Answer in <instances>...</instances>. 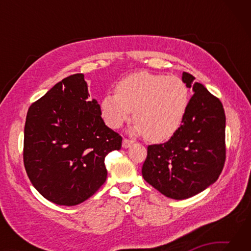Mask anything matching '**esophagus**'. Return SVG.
<instances>
[{
    "mask_svg": "<svg viewBox=\"0 0 251 251\" xmlns=\"http://www.w3.org/2000/svg\"><path fill=\"white\" fill-rule=\"evenodd\" d=\"M133 145V141H129V139H123V148H129Z\"/></svg>",
    "mask_w": 251,
    "mask_h": 251,
    "instance_id": "obj_1",
    "label": "esophagus"
}]
</instances>
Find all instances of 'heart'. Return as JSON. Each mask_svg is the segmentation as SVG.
Segmentation results:
<instances>
[{
	"instance_id": "1",
	"label": "heart",
	"mask_w": 251,
	"mask_h": 251,
	"mask_svg": "<svg viewBox=\"0 0 251 251\" xmlns=\"http://www.w3.org/2000/svg\"><path fill=\"white\" fill-rule=\"evenodd\" d=\"M189 106V91L176 76L136 72L116 85L100 100V115L110 128H120L134 110L135 135L151 142L167 141L179 129Z\"/></svg>"
}]
</instances>
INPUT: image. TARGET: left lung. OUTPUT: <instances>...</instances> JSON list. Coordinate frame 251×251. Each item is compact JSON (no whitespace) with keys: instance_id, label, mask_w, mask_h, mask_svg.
Returning a JSON list of instances; mask_svg holds the SVG:
<instances>
[{"instance_id":"8db88e82","label":"left lung","mask_w":251,"mask_h":251,"mask_svg":"<svg viewBox=\"0 0 251 251\" xmlns=\"http://www.w3.org/2000/svg\"><path fill=\"white\" fill-rule=\"evenodd\" d=\"M181 80L194 95L186 117L168 142L147 148L144 179L164 196L187 199L203 192L218 179L226 158L223 104L193 75Z\"/></svg>"}]
</instances>
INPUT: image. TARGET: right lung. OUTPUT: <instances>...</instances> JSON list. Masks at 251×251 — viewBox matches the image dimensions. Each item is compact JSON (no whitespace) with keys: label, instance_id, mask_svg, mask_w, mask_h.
Returning a JSON list of instances; mask_svg holds the SVG:
<instances>
[{"label":"right lung","instance_id":"1","mask_svg":"<svg viewBox=\"0 0 251 251\" xmlns=\"http://www.w3.org/2000/svg\"><path fill=\"white\" fill-rule=\"evenodd\" d=\"M121 147L84 74L62 79L28 108L24 166L34 188L56 205L75 206L94 195L107 177L106 155Z\"/></svg>","mask_w":251,"mask_h":251}]
</instances>
